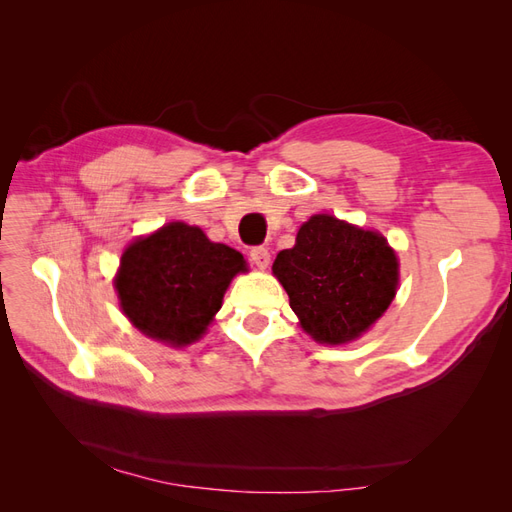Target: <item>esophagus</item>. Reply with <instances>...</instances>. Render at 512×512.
Instances as JSON below:
<instances>
[{"label":"esophagus","mask_w":512,"mask_h":512,"mask_svg":"<svg viewBox=\"0 0 512 512\" xmlns=\"http://www.w3.org/2000/svg\"><path fill=\"white\" fill-rule=\"evenodd\" d=\"M250 258H252L254 265H256V267H260V269H267V267H269V262H271V254H269V250H267V247H262V245L252 247V250H250Z\"/></svg>","instance_id":"34e87169"}]
</instances>
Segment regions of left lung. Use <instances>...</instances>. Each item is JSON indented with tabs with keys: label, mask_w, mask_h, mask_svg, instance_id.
I'll list each match as a JSON object with an SVG mask.
<instances>
[{
	"label": "left lung",
	"mask_w": 512,
	"mask_h": 512,
	"mask_svg": "<svg viewBox=\"0 0 512 512\" xmlns=\"http://www.w3.org/2000/svg\"><path fill=\"white\" fill-rule=\"evenodd\" d=\"M273 273L301 327L320 344H346L365 333L391 305L399 280L384 237L324 213L299 228Z\"/></svg>",
	"instance_id": "left-lung-1"
}]
</instances>
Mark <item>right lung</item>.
<instances>
[{"label":"right lung","instance_id":"1","mask_svg":"<svg viewBox=\"0 0 512 512\" xmlns=\"http://www.w3.org/2000/svg\"><path fill=\"white\" fill-rule=\"evenodd\" d=\"M239 271L245 260L237 250L211 243L196 226L173 222L123 252L115 288L138 331L185 346L207 331Z\"/></svg>","mask_w":512,"mask_h":512}]
</instances>
